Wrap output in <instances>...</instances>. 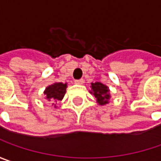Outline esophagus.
<instances>
[{"label":"esophagus","mask_w":161,"mask_h":161,"mask_svg":"<svg viewBox=\"0 0 161 161\" xmlns=\"http://www.w3.org/2000/svg\"><path fill=\"white\" fill-rule=\"evenodd\" d=\"M75 83L76 85H83V84L85 83V80L82 78V79H79V80H75Z\"/></svg>","instance_id":"34e87169"}]
</instances>
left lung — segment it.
<instances>
[{"label": "left lung", "mask_w": 161, "mask_h": 161, "mask_svg": "<svg viewBox=\"0 0 161 161\" xmlns=\"http://www.w3.org/2000/svg\"><path fill=\"white\" fill-rule=\"evenodd\" d=\"M91 90L90 94H94L96 99V103L99 105H105L109 103V100L111 99L110 89L107 86L102 84L100 82L91 83Z\"/></svg>", "instance_id": "1"}]
</instances>
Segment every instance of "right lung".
<instances>
[{
    "label": "right lung",
    "mask_w": 161,
    "mask_h": 161,
    "mask_svg": "<svg viewBox=\"0 0 161 161\" xmlns=\"http://www.w3.org/2000/svg\"><path fill=\"white\" fill-rule=\"evenodd\" d=\"M67 84L65 83H60V82H56L53 83L52 85L47 86L44 90V95L45 99L48 102H52V104H55L57 101H61L64 98V95L67 92ZM55 108H57L55 104Z\"/></svg>",
    "instance_id": "1"
}]
</instances>
